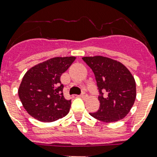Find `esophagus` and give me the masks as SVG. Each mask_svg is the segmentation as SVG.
Masks as SVG:
<instances>
[{"instance_id": "34e87169", "label": "esophagus", "mask_w": 157, "mask_h": 157, "mask_svg": "<svg viewBox=\"0 0 157 157\" xmlns=\"http://www.w3.org/2000/svg\"><path fill=\"white\" fill-rule=\"evenodd\" d=\"M81 97L82 98H87V97H88V94H86V93H85V92H83V93H82L81 94Z\"/></svg>"}]
</instances>
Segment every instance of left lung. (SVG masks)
<instances>
[{
  "label": "left lung",
  "instance_id": "left-lung-1",
  "mask_svg": "<svg viewBox=\"0 0 157 157\" xmlns=\"http://www.w3.org/2000/svg\"><path fill=\"white\" fill-rule=\"evenodd\" d=\"M82 59L94 71L101 94L99 109L90 115L106 123L124 118L136 98V83L131 72L121 62L107 57H83Z\"/></svg>",
  "mask_w": 157,
  "mask_h": 157
}]
</instances>
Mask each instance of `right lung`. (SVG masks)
<instances>
[{
  "label": "right lung",
  "mask_w": 157,
  "mask_h": 157,
  "mask_svg": "<svg viewBox=\"0 0 157 157\" xmlns=\"http://www.w3.org/2000/svg\"><path fill=\"white\" fill-rule=\"evenodd\" d=\"M76 57H55L31 67L23 76L18 97L30 116L42 122H53L69 112L71 100L63 94L60 76Z\"/></svg>",
  "instance_id": "add662e5"
}]
</instances>
